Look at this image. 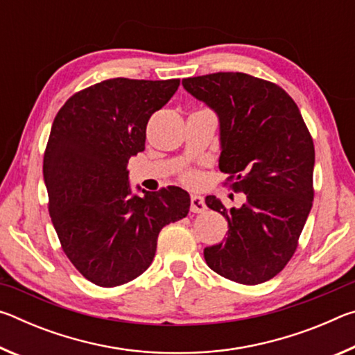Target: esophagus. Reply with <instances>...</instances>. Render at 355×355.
I'll return each instance as SVG.
<instances>
[{
    "label": "esophagus",
    "mask_w": 355,
    "mask_h": 355,
    "mask_svg": "<svg viewBox=\"0 0 355 355\" xmlns=\"http://www.w3.org/2000/svg\"><path fill=\"white\" fill-rule=\"evenodd\" d=\"M191 211L192 213L207 211V203L202 196H197V194L191 196Z\"/></svg>",
    "instance_id": "obj_1"
}]
</instances>
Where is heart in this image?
Listing matches in <instances>:
<instances>
[{"mask_svg":"<svg viewBox=\"0 0 355 355\" xmlns=\"http://www.w3.org/2000/svg\"><path fill=\"white\" fill-rule=\"evenodd\" d=\"M186 178H191V173H189V175H186Z\"/></svg>","mask_w":355,"mask_h":355,"instance_id":"1","label":"heart"}]
</instances>
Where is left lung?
<instances>
[{
  "label": "left lung",
  "mask_w": 355,
  "mask_h": 355,
  "mask_svg": "<svg viewBox=\"0 0 355 355\" xmlns=\"http://www.w3.org/2000/svg\"><path fill=\"white\" fill-rule=\"evenodd\" d=\"M183 87L219 120V169L245 194L239 208L214 196L207 205L228 222V236L205 248L214 272L263 284L290 261L313 202L315 147L297 105L277 84L248 73L184 78Z\"/></svg>",
  "instance_id": "1"
}]
</instances>
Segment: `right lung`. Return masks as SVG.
Segmentation results:
<instances>
[{
  "instance_id": "add662e5",
  "label": "right lung",
  "mask_w": 355,
  "mask_h": 355,
  "mask_svg": "<svg viewBox=\"0 0 355 355\" xmlns=\"http://www.w3.org/2000/svg\"><path fill=\"white\" fill-rule=\"evenodd\" d=\"M180 80L112 78L70 97L53 122L44 156L50 216L69 260L98 286H119L152 264L161 228L188 216L177 186L135 194L128 161ZM137 189L141 191L139 186Z\"/></svg>"
}]
</instances>
